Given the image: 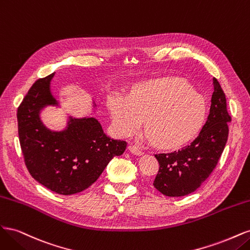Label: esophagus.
<instances>
[{
  "instance_id": "1",
  "label": "esophagus",
  "mask_w": 250,
  "mask_h": 250,
  "mask_svg": "<svg viewBox=\"0 0 250 250\" xmlns=\"http://www.w3.org/2000/svg\"><path fill=\"white\" fill-rule=\"evenodd\" d=\"M128 150H129L132 154H135V155H142L144 153L138 146H134V145L128 146Z\"/></svg>"
}]
</instances>
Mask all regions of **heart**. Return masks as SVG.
Segmentation results:
<instances>
[{
	"label": "heart",
	"mask_w": 250,
	"mask_h": 250,
	"mask_svg": "<svg viewBox=\"0 0 250 250\" xmlns=\"http://www.w3.org/2000/svg\"><path fill=\"white\" fill-rule=\"evenodd\" d=\"M115 129L121 137H130L145 121V131L161 147H175L192 138L207 115L203 98L181 80L162 79L143 83L129 98L119 93L108 100Z\"/></svg>",
	"instance_id": "b5f03b06"
}]
</instances>
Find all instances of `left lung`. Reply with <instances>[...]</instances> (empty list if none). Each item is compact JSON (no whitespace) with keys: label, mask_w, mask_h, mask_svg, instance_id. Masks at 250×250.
I'll return each instance as SVG.
<instances>
[{"label":"left lung","mask_w":250,"mask_h":250,"mask_svg":"<svg viewBox=\"0 0 250 250\" xmlns=\"http://www.w3.org/2000/svg\"><path fill=\"white\" fill-rule=\"evenodd\" d=\"M213 84L208 117L197 138L177 151L155 154L160 170L153 186L169 197H181L197 190L216 168L228 142L231 118L220 83L213 78Z\"/></svg>","instance_id":"obj_1"}]
</instances>
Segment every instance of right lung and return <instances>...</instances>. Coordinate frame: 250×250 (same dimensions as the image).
I'll use <instances>...</instances> for the list:
<instances>
[{
	"mask_svg": "<svg viewBox=\"0 0 250 250\" xmlns=\"http://www.w3.org/2000/svg\"><path fill=\"white\" fill-rule=\"evenodd\" d=\"M54 75L35 81L20 105L19 137L31 176L53 192L72 195L92 186L112 158L124 153L126 142L107 137L94 116H67L62 130L44 125L42 111L60 107L51 88Z\"/></svg>",
	"mask_w": 250,
	"mask_h": 250,
	"instance_id": "right-lung-1",
	"label": "right lung"
}]
</instances>
